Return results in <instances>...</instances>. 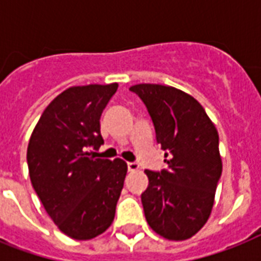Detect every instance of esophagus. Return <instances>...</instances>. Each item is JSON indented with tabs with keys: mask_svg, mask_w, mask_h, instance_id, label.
<instances>
[{
	"mask_svg": "<svg viewBox=\"0 0 261 261\" xmlns=\"http://www.w3.org/2000/svg\"><path fill=\"white\" fill-rule=\"evenodd\" d=\"M127 169L128 172H135L139 169V165L137 163H127Z\"/></svg>",
	"mask_w": 261,
	"mask_h": 261,
	"instance_id": "obj_1",
	"label": "esophagus"
}]
</instances>
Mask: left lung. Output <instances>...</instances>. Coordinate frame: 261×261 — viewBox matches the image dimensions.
I'll list each match as a JSON object with an SVG mask.
<instances>
[{
    "instance_id": "left-lung-1",
    "label": "left lung",
    "mask_w": 261,
    "mask_h": 261,
    "mask_svg": "<svg viewBox=\"0 0 261 261\" xmlns=\"http://www.w3.org/2000/svg\"><path fill=\"white\" fill-rule=\"evenodd\" d=\"M146 106L168 169H146L149 186L141 195L149 226L173 241L191 239L210 217L222 173L219 137L198 100L160 84L130 88Z\"/></svg>"
}]
</instances>
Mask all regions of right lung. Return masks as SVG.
<instances>
[{
    "instance_id": "obj_1",
    "label": "right lung",
    "mask_w": 261,
    "mask_h": 261,
    "mask_svg": "<svg viewBox=\"0 0 261 261\" xmlns=\"http://www.w3.org/2000/svg\"><path fill=\"white\" fill-rule=\"evenodd\" d=\"M118 84L71 87L43 111L28 143L27 163L35 192L58 229L70 239L97 237L114 222L127 164L94 159L104 143L102 110Z\"/></svg>"
}]
</instances>
